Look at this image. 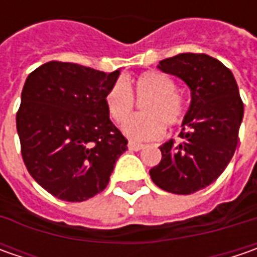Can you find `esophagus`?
I'll use <instances>...</instances> for the list:
<instances>
[{"instance_id":"34e87169","label":"esophagus","mask_w":257,"mask_h":257,"mask_svg":"<svg viewBox=\"0 0 257 257\" xmlns=\"http://www.w3.org/2000/svg\"><path fill=\"white\" fill-rule=\"evenodd\" d=\"M143 147H144V144H142V143L128 142V149H130V150H133V152H139V150H142Z\"/></svg>"}]
</instances>
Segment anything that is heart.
I'll return each instance as SVG.
<instances>
[{
  "label": "heart",
  "instance_id": "b5f03b06",
  "mask_svg": "<svg viewBox=\"0 0 257 257\" xmlns=\"http://www.w3.org/2000/svg\"><path fill=\"white\" fill-rule=\"evenodd\" d=\"M142 103L143 115H134L123 124V133L133 140H153L163 128H173L184 117V100L176 83L159 71H146L128 85L115 83L105 94V107L114 123H123L134 108V98Z\"/></svg>",
  "mask_w": 257,
  "mask_h": 257
}]
</instances>
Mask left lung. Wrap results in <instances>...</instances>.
<instances>
[{"label": "left lung", "mask_w": 257, "mask_h": 257, "mask_svg": "<svg viewBox=\"0 0 257 257\" xmlns=\"http://www.w3.org/2000/svg\"><path fill=\"white\" fill-rule=\"evenodd\" d=\"M187 84L192 101L182 123V142L160 146L162 160L150 170L156 186L192 194L212 184L232 160L239 142L243 101L232 71L207 54L183 53L157 65Z\"/></svg>", "instance_id": "left-lung-1"}]
</instances>
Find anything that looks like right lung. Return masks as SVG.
I'll return each mask as SVG.
<instances>
[{
  "label": "right lung",
  "instance_id": "1",
  "mask_svg": "<svg viewBox=\"0 0 257 257\" xmlns=\"http://www.w3.org/2000/svg\"><path fill=\"white\" fill-rule=\"evenodd\" d=\"M118 75L50 61L27 77L17 113L21 154L33 179L57 199L84 202L103 192L127 150L105 107Z\"/></svg>",
  "mask_w": 257,
  "mask_h": 257
}]
</instances>
